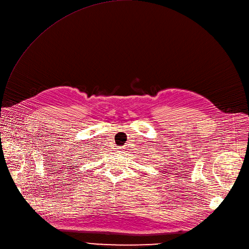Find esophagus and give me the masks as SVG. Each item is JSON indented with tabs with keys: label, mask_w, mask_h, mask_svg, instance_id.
Returning <instances> with one entry per match:
<instances>
[{
	"label": "esophagus",
	"mask_w": 249,
	"mask_h": 249,
	"mask_svg": "<svg viewBox=\"0 0 249 249\" xmlns=\"http://www.w3.org/2000/svg\"><path fill=\"white\" fill-rule=\"evenodd\" d=\"M117 151H118L119 153H124V148H123V147H118V148H117Z\"/></svg>",
	"instance_id": "esophagus-1"
}]
</instances>
